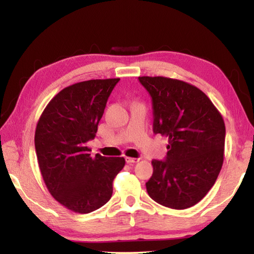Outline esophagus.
<instances>
[{"mask_svg":"<svg viewBox=\"0 0 254 254\" xmlns=\"http://www.w3.org/2000/svg\"><path fill=\"white\" fill-rule=\"evenodd\" d=\"M140 159H135V158H130V157H127L126 158V161L128 165H132V163H135V162H139Z\"/></svg>","mask_w":254,"mask_h":254,"instance_id":"esophagus-1","label":"esophagus"}]
</instances>
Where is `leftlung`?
<instances>
[{
	"label": "left lung",
	"mask_w": 254,
	"mask_h": 254,
	"mask_svg": "<svg viewBox=\"0 0 254 254\" xmlns=\"http://www.w3.org/2000/svg\"><path fill=\"white\" fill-rule=\"evenodd\" d=\"M139 80L152 98L153 132L168 139L166 160L151 162L148 194L166 207H191L214 186L222 169L224 120L194 85L161 76Z\"/></svg>",
	"instance_id": "1"
}]
</instances>
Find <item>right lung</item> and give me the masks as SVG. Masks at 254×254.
<instances>
[{
  "label": "right lung",
  "instance_id": "add662e5",
  "mask_svg": "<svg viewBox=\"0 0 254 254\" xmlns=\"http://www.w3.org/2000/svg\"><path fill=\"white\" fill-rule=\"evenodd\" d=\"M120 78L91 79L68 86L42 112L34 133L41 176L54 198L75 213L105 205L123 157H91L87 141L95 137L107 98Z\"/></svg>",
  "mask_w": 254,
  "mask_h": 254
}]
</instances>
